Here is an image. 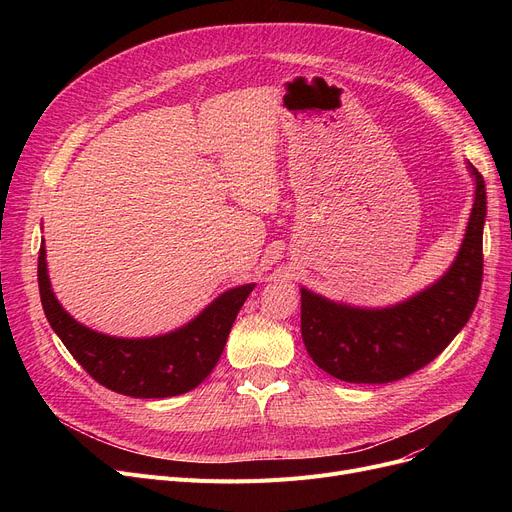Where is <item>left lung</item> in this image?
<instances>
[{
	"instance_id": "obj_1",
	"label": "left lung",
	"mask_w": 512,
	"mask_h": 512,
	"mask_svg": "<svg viewBox=\"0 0 512 512\" xmlns=\"http://www.w3.org/2000/svg\"><path fill=\"white\" fill-rule=\"evenodd\" d=\"M475 199L461 249L440 280L411 299L355 307L301 288V334L309 357L351 384H388L434 361L469 321L481 290L486 182L467 161Z\"/></svg>"
}]
</instances>
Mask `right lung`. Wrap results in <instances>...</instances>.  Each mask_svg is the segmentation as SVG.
Here are the masks:
<instances>
[{
	"label": "right lung",
	"instance_id": "right-lung-1",
	"mask_svg": "<svg viewBox=\"0 0 512 512\" xmlns=\"http://www.w3.org/2000/svg\"><path fill=\"white\" fill-rule=\"evenodd\" d=\"M37 276L45 317L70 355L95 382L134 398H168L197 388L220 361L234 319L255 288V284H242L222 292L174 332L118 338L78 324L60 305L51 290L43 242Z\"/></svg>",
	"mask_w": 512,
	"mask_h": 512
}]
</instances>
